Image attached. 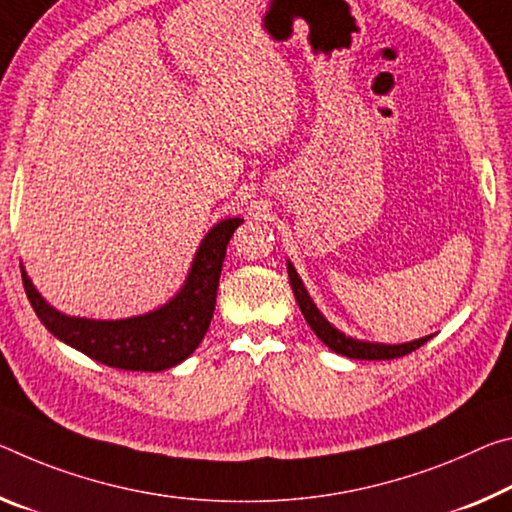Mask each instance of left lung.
<instances>
[{"label":"left lung","mask_w":512,"mask_h":512,"mask_svg":"<svg viewBox=\"0 0 512 512\" xmlns=\"http://www.w3.org/2000/svg\"><path fill=\"white\" fill-rule=\"evenodd\" d=\"M287 273H289L291 289H294L296 303L300 307V312H303L305 321L310 323V328L314 330V335L319 337L321 342L330 348V351L344 355V358H353V360L403 358V355L417 351L419 346H424L428 339L433 337V335H428V337H421V339H415V342H405V344H378V342H362V339L348 337L342 330H337L335 326H332L326 316L319 312V307L314 305V300L310 298V294H307L303 280L298 278L294 264H291L289 259H287Z\"/></svg>","instance_id":"obj_1"}]
</instances>
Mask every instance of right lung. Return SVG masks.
<instances>
[{
	"label": "right lung",
	"mask_w": 512,
	"mask_h": 512,
	"mask_svg": "<svg viewBox=\"0 0 512 512\" xmlns=\"http://www.w3.org/2000/svg\"><path fill=\"white\" fill-rule=\"evenodd\" d=\"M243 218H223L200 241L180 291L148 314L102 321L70 316L47 303L22 269L27 298L43 326L95 362L125 371H164L200 346L212 323L227 243Z\"/></svg>",
	"instance_id": "obj_1"
}]
</instances>
